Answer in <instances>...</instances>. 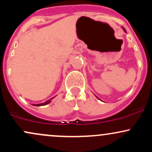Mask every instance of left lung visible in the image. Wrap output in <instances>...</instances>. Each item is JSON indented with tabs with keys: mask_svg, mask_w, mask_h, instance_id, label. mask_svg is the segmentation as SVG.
I'll use <instances>...</instances> for the list:
<instances>
[{
	"mask_svg": "<svg viewBox=\"0 0 152 152\" xmlns=\"http://www.w3.org/2000/svg\"><path fill=\"white\" fill-rule=\"evenodd\" d=\"M124 31H125V29H124Z\"/></svg>",
	"mask_w": 152,
	"mask_h": 152,
	"instance_id": "8db88e82",
	"label": "left lung"
}]
</instances>
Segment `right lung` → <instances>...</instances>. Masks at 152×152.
<instances>
[{
  "mask_svg": "<svg viewBox=\"0 0 152 152\" xmlns=\"http://www.w3.org/2000/svg\"><path fill=\"white\" fill-rule=\"evenodd\" d=\"M48 103H50V100H48L46 101V102H45L44 103H42V104H34V106H44V105H46V104H48Z\"/></svg>",
  "mask_w": 152,
  "mask_h": 152,
  "instance_id": "1",
  "label": "right lung"
}]
</instances>
